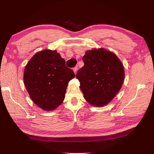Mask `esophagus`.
<instances>
[{"instance_id": "34e87169", "label": "esophagus", "mask_w": 154, "mask_h": 154, "mask_svg": "<svg viewBox=\"0 0 154 154\" xmlns=\"http://www.w3.org/2000/svg\"><path fill=\"white\" fill-rule=\"evenodd\" d=\"M73 71H74V73H76V72H77V71H78V67H74L73 69Z\"/></svg>"}]
</instances>
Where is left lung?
<instances>
[{"label": "left lung", "mask_w": 154, "mask_h": 154, "mask_svg": "<svg viewBox=\"0 0 154 154\" xmlns=\"http://www.w3.org/2000/svg\"><path fill=\"white\" fill-rule=\"evenodd\" d=\"M83 66L76 74L84 97L90 104L103 106L113 99L122 87L125 72L119 59L103 48L88 51Z\"/></svg>", "instance_id": "8db88e82"}]
</instances>
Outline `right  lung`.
<instances>
[{
  "label": "right lung",
  "instance_id": "right-lung-1",
  "mask_svg": "<svg viewBox=\"0 0 154 154\" xmlns=\"http://www.w3.org/2000/svg\"><path fill=\"white\" fill-rule=\"evenodd\" d=\"M75 76L57 51L36 53L26 65L24 82L31 99L44 110H53L65 98L69 82Z\"/></svg>",
  "mask_w": 154,
  "mask_h": 154
}]
</instances>
